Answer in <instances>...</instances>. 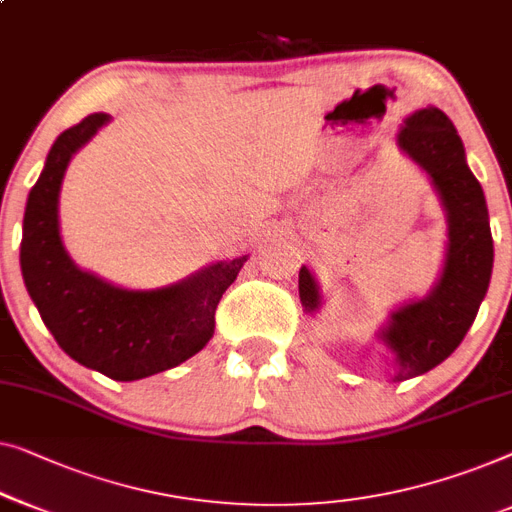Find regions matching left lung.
Instances as JSON below:
<instances>
[{
  "label": "left lung",
  "mask_w": 512,
  "mask_h": 512,
  "mask_svg": "<svg viewBox=\"0 0 512 512\" xmlns=\"http://www.w3.org/2000/svg\"><path fill=\"white\" fill-rule=\"evenodd\" d=\"M397 140L432 177L448 212V254L439 284L425 300L395 311L383 330V342L397 355L395 381H406L441 365L462 344L490 286L494 244L483 187L466 166L448 115L422 108L404 122ZM298 286L302 307L316 311L321 298L307 268L300 270Z\"/></svg>",
  "instance_id": "8db88e82"
}]
</instances>
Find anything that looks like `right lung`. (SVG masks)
<instances>
[{"label":"right lung","instance_id":"right-lung-1","mask_svg":"<svg viewBox=\"0 0 512 512\" xmlns=\"http://www.w3.org/2000/svg\"><path fill=\"white\" fill-rule=\"evenodd\" d=\"M106 122V113L87 115L50 147L27 198L20 268L43 323L66 355L113 381H138L180 365L210 342L214 311L247 256L157 291H127L78 270L59 238V187L73 152Z\"/></svg>","mask_w":512,"mask_h":512}]
</instances>
